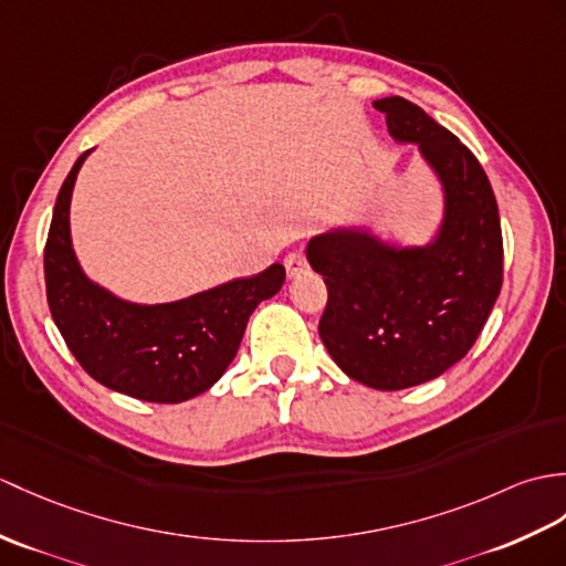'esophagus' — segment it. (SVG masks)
Returning <instances> with one entry per match:
<instances>
[{
  "mask_svg": "<svg viewBox=\"0 0 566 566\" xmlns=\"http://www.w3.org/2000/svg\"><path fill=\"white\" fill-rule=\"evenodd\" d=\"M284 268H286L289 280H296L298 274H304V272L308 270L306 255H304V253H289V255L284 258Z\"/></svg>",
  "mask_w": 566,
  "mask_h": 566,
  "instance_id": "esophagus-1",
  "label": "esophagus"
}]
</instances>
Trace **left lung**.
Returning a JSON list of instances; mask_svg holds the SVG:
<instances>
[{
	"label": "left lung",
	"instance_id": "left-lung-1",
	"mask_svg": "<svg viewBox=\"0 0 566 566\" xmlns=\"http://www.w3.org/2000/svg\"><path fill=\"white\" fill-rule=\"evenodd\" d=\"M374 105L439 180V227L415 245L384 239L371 221L345 223L313 235L306 258L327 286L318 333L335 364L369 388L402 390L475 345L502 289V223L488 174L461 139L400 96Z\"/></svg>",
	"mask_w": 566,
	"mask_h": 566
}]
</instances>
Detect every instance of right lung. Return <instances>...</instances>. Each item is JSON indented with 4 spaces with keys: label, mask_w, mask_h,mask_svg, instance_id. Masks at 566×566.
Here are the masks:
<instances>
[{
    "label": "right lung",
    "mask_w": 566,
    "mask_h": 566,
    "mask_svg": "<svg viewBox=\"0 0 566 566\" xmlns=\"http://www.w3.org/2000/svg\"><path fill=\"white\" fill-rule=\"evenodd\" d=\"M82 154L64 178L45 243L48 306L64 343L98 384L147 402H182L212 388L229 369L260 301L280 292L286 272L274 262L168 304H135L94 282L72 245L70 205Z\"/></svg>",
    "instance_id": "1"
}]
</instances>
